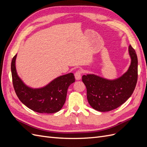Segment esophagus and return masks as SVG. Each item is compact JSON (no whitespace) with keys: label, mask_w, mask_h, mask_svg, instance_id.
I'll return each instance as SVG.
<instances>
[{"label":"esophagus","mask_w":147,"mask_h":147,"mask_svg":"<svg viewBox=\"0 0 147 147\" xmlns=\"http://www.w3.org/2000/svg\"><path fill=\"white\" fill-rule=\"evenodd\" d=\"M82 71L81 70H77L75 74V79L77 80H80L82 78Z\"/></svg>","instance_id":"esophagus-1"}]
</instances>
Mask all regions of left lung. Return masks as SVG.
<instances>
[{
    "label": "left lung",
    "mask_w": 147,
    "mask_h": 147,
    "mask_svg": "<svg viewBox=\"0 0 147 147\" xmlns=\"http://www.w3.org/2000/svg\"><path fill=\"white\" fill-rule=\"evenodd\" d=\"M131 63L127 72L119 78L110 80L88 74L82 77L86 88L87 99L92 107L99 112H109L124 104L134 91L138 77V60L136 51L129 47Z\"/></svg>",
    "instance_id": "obj_1"
}]
</instances>
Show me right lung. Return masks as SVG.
I'll return each instance as SVG.
<instances>
[{"mask_svg":"<svg viewBox=\"0 0 147 147\" xmlns=\"http://www.w3.org/2000/svg\"><path fill=\"white\" fill-rule=\"evenodd\" d=\"M16 55L12 59L11 70L13 88L20 101L38 113H53L59 111L65 102L69 86L75 81L74 74L62 75L42 88H30L24 84L17 74Z\"/></svg>","mask_w":147,"mask_h":147,"instance_id":"add662e5","label":"right lung"}]
</instances>
